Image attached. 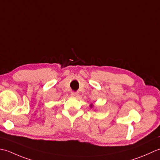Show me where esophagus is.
<instances>
[{
    "mask_svg": "<svg viewBox=\"0 0 160 160\" xmlns=\"http://www.w3.org/2000/svg\"><path fill=\"white\" fill-rule=\"evenodd\" d=\"M71 97H77L78 96V93L77 92H72L71 94H70Z\"/></svg>",
    "mask_w": 160,
    "mask_h": 160,
    "instance_id": "obj_1",
    "label": "esophagus"
}]
</instances>
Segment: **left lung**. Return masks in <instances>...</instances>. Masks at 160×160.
<instances>
[{"mask_svg": "<svg viewBox=\"0 0 160 160\" xmlns=\"http://www.w3.org/2000/svg\"><path fill=\"white\" fill-rule=\"evenodd\" d=\"M93 107V105L92 104H90V108H92Z\"/></svg>", "mask_w": 160, "mask_h": 160, "instance_id": "obj_1", "label": "left lung"}]
</instances>
